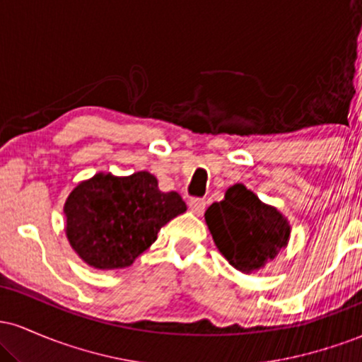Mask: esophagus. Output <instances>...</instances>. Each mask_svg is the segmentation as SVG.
<instances>
[{
    "label": "esophagus",
    "mask_w": 362,
    "mask_h": 362,
    "mask_svg": "<svg viewBox=\"0 0 362 362\" xmlns=\"http://www.w3.org/2000/svg\"><path fill=\"white\" fill-rule=\"evenodd\" d=\"M189 207H190V211H192V213L202 214V213H204V209H206V199L192 197L189 201Z\"/></svg>",
    "instance_id": "34e87169"
}]
</instances>
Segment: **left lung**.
<instances>
[{
  "instance_id": "left-lung-1",
  "label": "left lung",
  "mask_w": 362,
  "mask_h": 362,
  "mask_svg": "<svg viewBox=\"0 0 362 362\" xmlns=\"http://www.w3.org/2000/svg\"><path fill=\"white\" fill-rule=\"evenodd\" d=\"M216 247L235 269L252 272L274 259L289 238V224L276 207L236 184L206 211Z\"/></svg>"
}]
</instances>
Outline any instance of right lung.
<instances>
[{
	"mask_svg": "<svg viewBox=\"0 0 362 362\" xmlns=\"http://www.w3.org/2000/svg\"><path fill=\"white\" fill-rule=\"evenodd\" d=\"M187 209L177 192H161L151 173H98L81 182L64 204L66 235L86 264L122 269L156 240L170 219Z\"/></svg>",
	"mask_w": 362,
	"mask_h": 362,
	"instance_id": "1",
	"label": "right lung"
}]
</instances>
